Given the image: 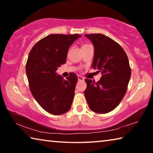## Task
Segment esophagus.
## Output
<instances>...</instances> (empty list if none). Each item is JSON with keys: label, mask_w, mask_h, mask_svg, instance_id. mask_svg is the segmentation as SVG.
I'll list each match as a JSON object with an SVG mask.
<instances>
[{"label": "esophagus", "mask_w": 153, "mask_h": 153, "mask_svg": "<svg viewBox=\"0 0 153 153\" xmlns=\"http://www.w3.org/2000/svg\"><path fill=\"white\" fill-rule=\"evenodd\" d=\"M77 78H78L79 81H84V77H83L82 76H77Z\"/></svg>", "instance_id": "obj_1"}]
</instances>
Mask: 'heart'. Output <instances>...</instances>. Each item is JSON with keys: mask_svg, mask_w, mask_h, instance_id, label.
<instances>
[{"mask_svg": "<svg viewBox=\"0 0 153 153\" xmlns=\"http://www.w3.org/2000/svg\"><path fill=\"white\" fill-rule=\"evenodd\" d=\"M84 46H85V45H84Z\"/></svg>", "mask_w": 153, "mask_h": 153, "instance_id": "heart-1", "label": "heart"}]
</instances>
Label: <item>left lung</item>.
Masks as SVG:
<instances>
[{
	"mask_svg": "<svg viewBox=\"0 0 153 153\" xmlns=\"http://www.w3.org/2000/svg\"><path fill=\"white\" fill-rule=\"evenodd\" d=\"M94 48L92 67L101 72L97 82L85 79L84 95L89 107L97 113H107L120 104L128 88L131 69L126 52L115 41L101 33L85 34Z\"/></svg>",
	"mask_w": 153,
	"mask_h": 153,
	"instance_id": "1",
	"label": "left lung"
}]
</instances>
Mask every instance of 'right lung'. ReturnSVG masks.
<instances>
[{
    "mask_svg": "<svg viewBox=\"0 0 153 153\" xmlns=\"http://www.w3.org/2000/svg\"><path fill=\"white\" fill-rule=\"evenodd\" d=\"M79 34H51L36 44L28 56L26 74L30 91L42 108L53 115H62L73 102L77 82L76 74L67 79L56 71L65 63L67 52Z\"/></svg>",
    "mask_w": 153,
    "mask_h": 153,
    "instance_id": "right-lung-1",
    "label": "right lung"
}]
</instances>
